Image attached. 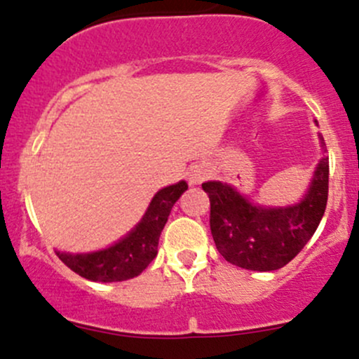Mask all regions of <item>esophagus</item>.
Returning a JSON list of instances; mask_svg holds the SVG:
<instances>
[{
    "mask_svg": "<svg viewBox=\"0 0 359 359\" xmlns=\"http://www.w3.org/2000/svg\"><path fill=\"white\" fill-rule=\"evenodd\" d=\"M189 179H191V184H196L198 180L201 179V177L198 175V173H191V177H189Z\"/></svg>",
    "mask_w": 359,
    "mask_h": 359,
    "instance_id": "obj_1",
    "label": "esophagus"
}]
</instances>
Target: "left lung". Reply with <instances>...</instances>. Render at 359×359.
I'll list each match as a JSON object with an SVG mask.
<instances>
[{
	"label": "left lung",
	"mask_w": 359,
	"mask_h": 359,
	"mask_svg": "<svg viewBox=\"0 0 359 359\" xmlns=\"http://www.w3.org/2000/svg\"><path fill=\"white\" fill-rule=\"evenodd\" d=\"M323 149L325 140L319 135ZM330 163L323 156L311 186L293 207H259L222 182L201 184L210 198V231L221 256L245 270L270 272L290 263L318 229L328 201Z\"/></svg>",
	"instance_id": "left-lung-1"
}]
</instances>
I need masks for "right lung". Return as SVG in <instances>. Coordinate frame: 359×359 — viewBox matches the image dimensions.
<instances>
[{"instance_id":"1","label":"right lung","mask_w":359,"mask_h":359,"mask_svg":"<svg viewBox=\"0 0 359 359\" xmlns=\"http://www.w3.org/2000/svg\"><path fill=\"white\" fill-rule=\"evenodd\" d=\"M186 189L187 184L180 180L158 191L142 221L112 247L96 252L55 254L69 270L83 279L95 283H121L133 279L144 272L158 254L159 235L168 221L172 207Z\"/></svg>"}]
</instances>
